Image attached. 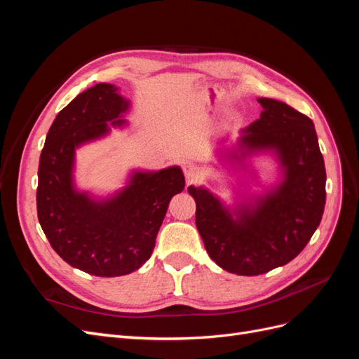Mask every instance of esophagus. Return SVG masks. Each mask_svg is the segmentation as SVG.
Returning a JSON list of instances; mask_svg holds the SVG:
<instances>
[{"label": "esophagus", "mask_w": 359, "mask_h": 359, "mask_svg": "<svg viewBox=\"0 0 359 359\" xmlns=\"http://www.w3.org/2000/svg\"><path fill=\"white\" fill-rule=\"evenodd\" d=\"M182 170H184V175H186L187 181L198 180L201 175V168L198 165H194V163H186Z\"/></svg>", "instance_id": "esophagus-1"}]
</instances>
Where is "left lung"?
Segmentation results:
<instances>
[{
	"instance_id": "left-lung-1",
	"label": "left lung",
	"mask_w": 359,
	"mask_h": 359,
	"mask_svg": "<svg viewBox=\"0 0 359 359\" xmlns=\"http://www.w3.org/2000/svg\"><path fill=\"white\" fill-rule=\"evenodd\" d=\"M257 102L260 116L241 130L224 157L245 169L248 157L273 153L280 181L262 194H243L233 206L203 186L189 187L206 252L238 276L265 274L295 259L318 229L327 198V172L311 119L283 102Z\"/></svg>"
}]
</instances>
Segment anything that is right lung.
<instances>
[{"label":"right lung","instance_id":"right-lung-1","mask_svg":"<svg viewBox=\"0 0 359 359\" xmlns=\"http://www.w3.org/2000/svg\"><path fill=\"white\" fill-rule=\"evenodd\" d=\"M130 100L112 83L78 94L53 119L39 163L37 215L52 248L97 277L133 273L151 257L170 199L186 186L180 166L133 170L126 187L95 198L74 184L76 149L128 126Z\"/></svg>","mask_w":359,"mask_h":359}]
</instances>
